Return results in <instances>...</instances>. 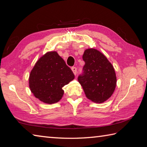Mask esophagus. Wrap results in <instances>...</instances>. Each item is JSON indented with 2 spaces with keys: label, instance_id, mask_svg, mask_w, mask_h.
<instances>
[{
  "label": "esophagus",
  "instance_id": "1",
  "mask_svg": "<svg viewBox=\"0 0 147 147\" xmlns=\"http://www.w3.org/2000/svg\"><path fill=\"white\" fill-rule=\"evenodd\" d=\"M71 70H72L74 75H75V76H76V75L77 74V68L75 67H71Z\"/></svg>",
  "mask_w": 147,
  "mask_h": 147
}]
</instances>
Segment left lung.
<instances>
[{
	"label": "left lung",
	"mask_w": 147,
	"mask_h": 147,
	"mask_svg": "<svg viewBox=\"0 0 147 147\" xmlns=\"http://www.w3.org/2000/svg\"><path fill=\"white\" fill-rule=\"evenodd\" d=\"M82 59L85 65L78 81L89 100L103 103L115 91L117 78L114 68L106 56L97 49H86Z\"/></svg>",
	"instance_id": "1"
}]
</instances>
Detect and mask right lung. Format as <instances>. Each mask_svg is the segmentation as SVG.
<instances>
[{
  "mask_svg": "<svg viewBox=\"0 0 147 147\" xmlns=\"http://www.w3.org/2000/svg\"><path fill=\"white\" fill-rule=\"evenodd\" d=\"M75 77L73 71L56 51L45 54L36 63L29 77V87L35 98L47 104L61 100L62 88Z\"/></svg>",
  "mask_w": 147,
  "mask_h": 147,
  "instance_id": "obj_1",
  "label": "right lung"
}]
</instances>
